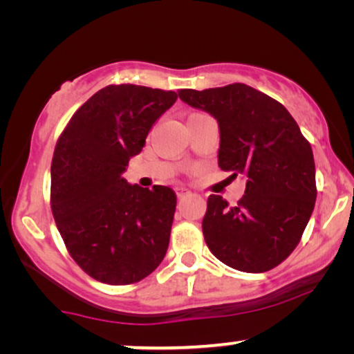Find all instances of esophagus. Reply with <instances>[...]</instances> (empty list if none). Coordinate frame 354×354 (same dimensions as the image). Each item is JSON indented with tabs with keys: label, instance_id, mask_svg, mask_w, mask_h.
<instances>
[{
	"label": "esophagus",
	"instance_id": "34e87169",
	"mask_svg": "<svg viewBox=\"0 0 354 354\" xmlns=\"http://www.w3.org/2000/svg\"><path fill=\"white\" fill-rule=\"evenodd\" d=\"M176 193H177V196L178 198H183V196H187V195H190V190H187L185 187H177L176 188Z\"/></svg>",
	"mask_w": 354,
	"mask_h": 354
}]
</instances>
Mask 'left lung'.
<instances>
[{
	"label": "left lung",
	"mask_w": 354,
	"mask_h": 354,
	"mask_svg": "<svg viewBox=\"0 0 354 354\" xmlns=\"http://www.w3.org/2000/svg\"><path fill=\"white\" fill-rule=\"evenodd\" d=\"M178 96L217 120L219 167L246 180L236 206L219 195L207 198V248L241 272L270 270L297 248L313 214L317 190L311 145L279 101L245 84L185 88Z\"/></svg>",
	"instance_id": "8db88e82"
}]
</instances>
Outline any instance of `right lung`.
<instances>
[{"instance_id":"1","label":"right lung","mask_w":354,"mask_h":354,"mask_svg":"<svg viewBox=\"0 0 354 354\" xmlns=\"http://www.w3.org/2000/svg\"><path fill=\"white\" fill-rule=\"evenodd\" d=\"M176 91L140 85L101 88L72 115L51 162V209L77 264L109 285L142 280L166 256L177 196L122 177Z\"/></svg>"}]
</instances>
